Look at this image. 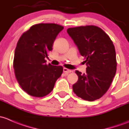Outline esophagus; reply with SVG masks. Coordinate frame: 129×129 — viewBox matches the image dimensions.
Wrapping results in <instances>:
<instances>
[{
	"label": "esophagus",
	"instance_id": "34e87169",
	"mask_svg": "<svg viewBox=\"0 0 129 129\" xmlns=\"http://www.w3.org/2000/svg\"><path fill=\"white\" fill-rule=\"evenodd\" d=\"M63 72H64L65 74H68V73H70L71 72V70L66 68H63Z\"/></svg>",
	"mask_w": 129,
	"mask_h": 129
}]
</instances>
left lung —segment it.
Returning <instances> with one entry per match:
<instances>
[{
	"mask_svg": "<svg viewBox=\"0 0 129 129\" xmlns=\"http://www.w3.org/2000/svg\"><path fill=\"white\" fill-rule=\"evenodd\" d=\"M67 32L87 66L85 74L76 71L78 80L73 85V92L88 101L99 99L109 88L116 73L113 43L101 28L94 25L70 28Z\"/></svg>",
	"mask_w": 129,
	"mask_h": 129,
	"instance_id": "1",
	"label": "left lung"
}]
</instances>
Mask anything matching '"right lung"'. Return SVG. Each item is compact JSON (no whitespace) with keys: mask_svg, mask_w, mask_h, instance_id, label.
Returning a JSON list of instances; mask_svg holds the SVG:
<instances>
[{"mask_svg":"<svg viewBox=\"0 0 129 129\" xmlns=\"http://www.w3.org/2000/svg\"><path fill=\"white\" fill-rule=\"evenodd\" d=\"M64 28L55 23L33 25L23 33L15 50L14 69L16 79L28 94L42 98L51 92L63 73L61 66L46 64L57 35Z\"/></svg>","mask_w":129,"mask_h":129,"instance_id":"obj_1","label":"right lung"}]
</instances>
